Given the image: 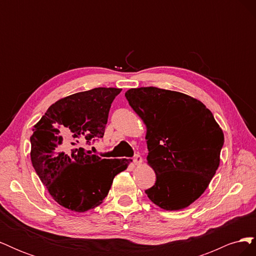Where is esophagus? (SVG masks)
I'll return each mask as SVG.
<instances>
[{
  "label": "esophagus",
  "instance_id": "1",
  "mask_svg": "<svg viewBox=\"0 0 256 256\" xmlns=\"http://www.w3.org/2000/svg\"><path fill=\"white\" fill-rule=\"evenodd\" d=\"M142 162H143V159H142V157L140 156V154H136V156L134 157V164L136 166H140Z\"/></svg>",
  "mask_w": 256,
  "mask_h": 256
}]
</instances>
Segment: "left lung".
Instances as JSON below:
<instances>
[{"label": "left lung", "mask_w": 256, "mask_h": 256, "mask_svg": "<svg viewBox=\"0 0 256 256\" xmlns=\"http://www.w3.org/2000/svg\"><path fill=\"white\" fill-rule=\"evenodd\" d=\"M125 96L147 129V164L156 173L147 196L164 210L190 206L219 168L222 129L203 102L182 92L150 86Z\"/></svg>", "instance_id": "8db88e82"}]
</instances>
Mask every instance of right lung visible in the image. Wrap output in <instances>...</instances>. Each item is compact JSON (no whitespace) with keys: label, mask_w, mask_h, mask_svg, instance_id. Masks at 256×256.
<instances>
[{"label":"right lung","mask_w":256,"mask_h":256,"mask_svg":"<svg viewBox=\"0 0 256 256\" xmlns=\"http://www.w3.org/2000/svg\"><path fill=\"white\" fill-rule=\"evenodd\" d=\"M122 88H96L58 100L34 125L30 160L52 198L85 212L102 203L128 159H102L84 144L102 138L114 98ZM67 146L69 152H64Z\"/></svg>","instance_id":"1"}]
</instances>
